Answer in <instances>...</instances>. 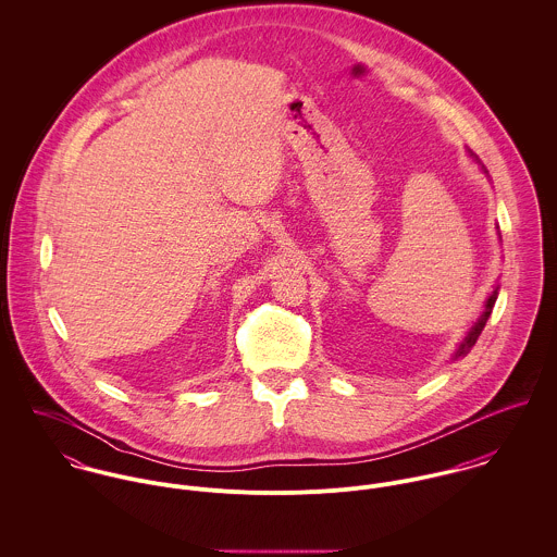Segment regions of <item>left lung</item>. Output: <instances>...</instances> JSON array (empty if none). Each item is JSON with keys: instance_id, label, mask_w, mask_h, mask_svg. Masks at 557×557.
Returning <instances> with one entry per match:
<instances>
[{"instance_id": "8db88e82", "label": "left lung", "mask_w": 557, "mask_h": 557, "mask_svg": "<svg viewBox=\"0 0 557 557\" xmlns=\"http://www.w3.org/2000/svg\"><path fill=\"white\" fill-rule=\"evenodd\" d=\"M470 157L472 159H476L472 152H470ZM480 162V160H478ZM482 169H484V164H482ZM486 171V169H484ZM497 289L499 287H495L493 289V294L486 298V302H484V311H482V315L478 318L476 323L470 327V332H468V336L463 338V343L459 345V349H457V354H455V358H461V356H466L474 345H476L478 336H480V332H482V327L486 325V319L491 318V311H493V305H495V300H497Z\"/></svg>"}]
</instances>
